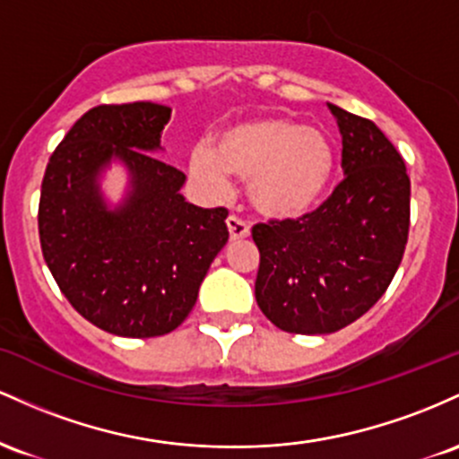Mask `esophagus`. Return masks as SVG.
Listing matches in <instances>:
<instances>
[{
    "mask_svg": "<svg viewBox=\"0 0 459 459\" xmlns=\"http://www.w3.org/2000/svg\"><path fill=\"white\" fill-rule=\"evenodd\" d=\"M228 230H230V238L231 240H245L249 238V228H247L245 221H240L238 216H228Z\"/></svg>",
    "mask_w": 459,
    "mask_h": 459,
    "instance_id": "1",
    "label": "esophagus"
}]
</instances>
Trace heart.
<instances>
[{
    "label": "heart",
    "mask_w": 459,
    "mask_h": 459,
    "mask_svg": "<svg viewBox=\"0 0 459 459\" xmlns=\"http://www.w3.org/2000/svg\"><path fill=\"white\" fill-rule=\"evenodd\" d=\"M190 173L212 193H225L228 173L247 184L257 216L288 223L312 214L336 175V149L318 127L290 117H260L219 132L214 152L195 147Z\"/></svg>",
    "instance_id": "heart-1"
}]
</instances>
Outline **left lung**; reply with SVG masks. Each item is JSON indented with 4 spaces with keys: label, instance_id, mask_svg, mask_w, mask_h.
<instances>
[{
    "label": "left lung",
    "instance_id": "8db88e82",
    "mask_svg": "<svg viewBox=\"0 0 459 459\" xmlns=\"http://www.w3.org/2000/svg\"><path fill=\"white\" fill-rule=\"evenodd\" d=\"M344 179L312 214L255 225V301L290 333H332L367 314L393 281L410 230L403 158L368 118L327 104Z\"/></svg>",
    "mask_w": 459,
    "mask_h": 459
}]
</instances>
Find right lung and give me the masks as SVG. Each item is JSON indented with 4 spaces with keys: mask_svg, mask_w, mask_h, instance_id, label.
Instances as JSON below:
<instances>
[{
    "mask_svg": "<svg viewBox=\"0 0 459 459\" xmlns=\"http://www.w3.org/2000/svg\"><path fill=\"white\" fill-rule=\"evenodd\" d=\"M171 108L97 106L51 153L39 205L43 257L86 321L123 338H153L184 323L230 238L228 210L186 202V175L162 162ZM126 173L122 197L105 173Z\"/></svg>",
    "mask_w": 459,
    "mask_h": 459,
    "instance_id": "right-lung-1",
    "label": "right lung"
}]
</instances>
